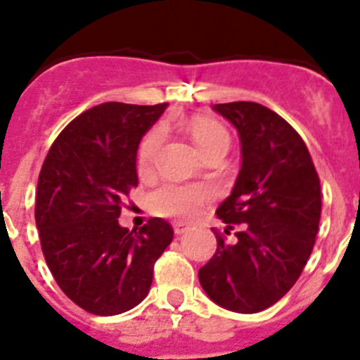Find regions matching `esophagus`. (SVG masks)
Here are the masks:
<instances>
[{
	"label": "esophagus",
	"instance_id": "esophagus-1",
	"mask_svg": "<svg viewBox=\"0 0 360 360\" xmlns=\"http://www.w3.org/2000/svg\"><path fill=\"white\" fill-rule=\"evenodd\" d=\"M186 226L181 224V222H177V224H174V231H176V235H183L184 231H186Z\"/></svg>",
	"mask_w": 360,
	"mask_h": 360
}]
</instances>
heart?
<instances>
[{
  "label": "heart",
  "instance_id": "b5f03b06",
  "mask_svg": "<svg viewBox=\"0 0 360 360\" xmlns=\"http://www.w3.org/2000/svg\"><path fill=\"white\" fill-rule=\"evenodd\" d=\"M190 134L204 158L210 152L219 148L229 147V136L226 129L220 124L208 118H197L190 125ZM163 143V132L154 129L145 136L138 150V170L141 174L150 172L156 163L158 152ZM212 199V190L208 186H177V184H165L152 193L150 202L152 212L163 217H174V219H192L202 210V206Z\"/></svg>",
  "mask_w": 360,
  "mask_h": 360
}]
</instances>
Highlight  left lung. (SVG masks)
Returning a JSON list of instances; mask_svg holds the SVG:
<instances>
[{
  "label": "left lung",
  "mask_w": 360,
  "mask_h": 360,
  "mask_svg": "<svg viewBox=\"0 0 360 360\" xmlns=\"http://www.w3.org/2000/svg\"><path fill=\"white\" fill-rule=\"evenodd\" d=\"M242 145L231 195L217 208L233 244L217 233V251L199 269L204 292L222 309L255 314L289 292L307 265L321 217V186L305 141L257 102L215 103Z\"/></svg>",
  "instance_id": "obj_1"
}]
</instances>
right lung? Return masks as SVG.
Instances as JSON below:
<instances>
[{"label":"right lung","instance_id":"add662e5","mask_svg":"<svg viewBox=\"0 0 360 360\" xmlns=\"http://www.w3.org/2000/svg\"><path fill=\"white\" fill-rule=\"evenodd\" d=\"M167 105L87 109L53 141L39 174L35 224L44 260L63 292L96 316L141 303L174 238L158 217L138 233L118 224L125 195L138 186V145Z\"/></svg>","mask_w":360,"mask_h":360}]
</instances>
